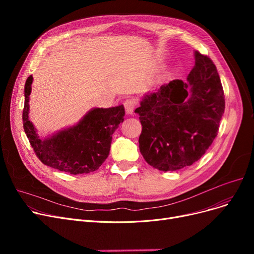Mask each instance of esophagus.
<instances>
[{
    "label": "esophagus",
    "mask_w": 254,
    "mask_h": 254,
    "mask_svg": "<svg viewBox=\"0 0 254 254\" xmlns=\"http://www.w3.org/2000/svg\"><path fill=\"white\" fill-rule=\"evenodd\" d=\"M124 106H125V109H126V113L129 115V114H132V112H134L136 103H135V101H134V100L127 99V100H126V101H125Z\"/></svg>",
    "instance_id": "esophagus-1"
}]
</instances>
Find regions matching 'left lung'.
<instances>
[{"label": "left lung", "mask_w": 254, "mask_h": 254, "mask_svg": "<svg viewBox=\"0 0 254 254\" xmlns=\"http://www.w3.org/2000/svg\"><path fill=\"white\" fill-rule=\"evenodd\" d=\"M188 81L175 79L145 95L135 110L142 132L139 148L146 163L176 171L201 158L217 136L225 101L213 62L194 51Z\"/></svg>", "instance_id": "8db88e82"}]
</instances>
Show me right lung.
<instances>
[{
	"mask_svg": "<svg viewBox=\"0 0 254 254\" xmlns=\"http://www.w3.org/2000/svg\"><path fill=\"white\" fill-rule=\"evenodd\" d=\"M33 77L24 85L22 123L36 155L44 165L70 174H87L98 170L109 155L112 135L124 122L125 108H93L73 127L41 139L29 118Z\"/></svg>",
	"mask_w": 254,
	"mask_h": 254,
	"instance_id": "obj_1",
	"label": "right lung"
}]
</instances>
